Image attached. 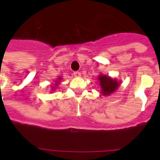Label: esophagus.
<instances>
[{
    "mask_svg": "<svg viewBox=\"0 0 160 160\" xmlns=\"http://www.w3.org/2000/svg\"><path fill=\"white\" fill-rule=\"evenodd\" d=\"M73 75H74V77L78 78V77H80V76H81V73H80V72L75 71V72H73Z\"/></svg>",
    "mask_w": 160,
    "mask_h": 160,
    "instance_id": "esophagus-1",
    "label": "esophagus"
}]
</instances>
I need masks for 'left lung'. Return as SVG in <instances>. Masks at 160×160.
<instances>
[{"label":"left lung","mask_w":160,"mask_h":160,"mask_svg":"<svg viewBox=\"0 0 160 160\" xmlns=\"http://www.w3.org/2000/svg\"><path fill=\"white\" fill-rule=\"evenodd\" d=\"M98 79L99 81L101 93L104 96L111 95V94L116 91L120 86V82L118 81L116 78H113L102 73H100Z\"/></svg>","instance_id":"obj_1"}]
</instances>
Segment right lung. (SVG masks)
Instances as JSON below:
<instances>
[{
	"instance_id": "right-lung-1",
	"label": "right lung",
	"mask_w": 160,
	"mask_h": 160,
	"mask_svg": "<svg viewBox=\"0 0 160 160\" xmlns=\"http://www.w3.org/2000/svg\"><path fill=\"white\" fill-rule=\"evenodd\" d=\"M62 78L59 77L58 78L57 80H56V82H55V84H54V87H53V86H52V87H51V88L53 89V90H54V89H56V87H57L59 83H60V82L62 81Z\"/></svg>"
}]
</instances>
